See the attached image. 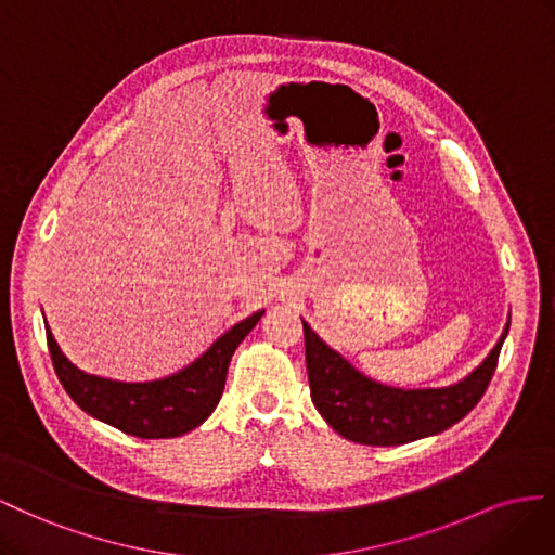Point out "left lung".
Instances as JSON below:
<instances>
[{"label": "left lung", "instance_id": "left-lung-1", "mask_svg": "<svg viewBox=\"0 0 555 555\" xmlns=\"http://www.w3.org/2000/svg\"><path fill=\"white\" fill-rule=\"evenodd\" d=\"M302 323L313 406L332 430L370 447H400L444 433L465 418L483 398L509 332L506 321L493 351L461 382L441 388H400L360 372L305 319Z\"/></svg>", "mask_w": 555, "mask_h": 555}]
</instances>
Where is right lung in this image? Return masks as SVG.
I'll return each mask as SVG.
<instances>
[{
    "label": "right lung",
    "instance_id": "add662e5",
    "mask_svg": "<svg viewBox=\"0 0 555 555\" xmlns=\"http://www.w3.org/2000/svg\"><path fill=\"white\" fill-rule=\"evenodd\" d=\"M262 313L264 309L234 323L190 365L153 382H118L88 374L62 353L49 323L46 339L62 388L86 414L132 437L167 439L195 430L214 414L225 388L232 353Z\"/></svg>",
    "mask_w": 555,
    "mask_h": 555
}]
</instances>
